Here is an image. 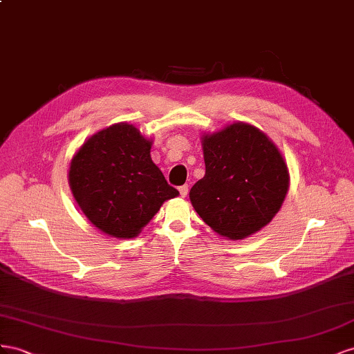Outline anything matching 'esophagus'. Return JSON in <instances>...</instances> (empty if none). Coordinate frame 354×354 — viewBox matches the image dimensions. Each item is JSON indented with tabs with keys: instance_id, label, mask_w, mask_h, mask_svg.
I'll return each mask as SVG.
<instances>
[{
	"instance_id": "34e87169",
	"label": "esophagus",
	"mask_w": 354,
	"mask_h": 354,
	"mask_svg": "<svg viewBox=\"0 0 354 354\" xmlns=\"http://www.w3.org/2000/svg\"><path fill=\"white\" fill-rule=\"evenodd\" d=\"M179 194H180V197H187V194H188V185H180L179 187Z\"/></svg>"
}]
</instances>
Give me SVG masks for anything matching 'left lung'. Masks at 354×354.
Instances as JSON below:
<instances>
[{"label": "left lung", "mask_w": 354, "mask_h": 354, "mask_svg": "<svg viewBox=\"0 0 354 354\" xmlns=\"http://www.w3.org/2000/svg\"><path fill=\"white\" fill-rule=\"evenodd\" d=\"M206 174L189 200L200 218L222 237L245 239L274 218L289 189L279 148L255 126L230 124L203 135Z\"/></svg>", "instance_id": "left-lung-1"}]
</instances>
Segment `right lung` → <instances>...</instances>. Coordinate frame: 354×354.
I'll list each match as a JSON object with an SVG mask.
<instances>
[{"label":"right lung","mask_w":354,"mask_h":354,"mask_svg":"<svg viewBox=\"0 0 354 354\" xmlns=\"http://www.w3.org/2000/svg\"><path fill=\"white\" fill-rule=\"evenodd\" d=\"M151 145L133 124L117 123L90 136L71 160L75 201L111 237H136L166 200L179 196L151 160Z\"/></svg>","instance_id":"1"}]
</instances>
